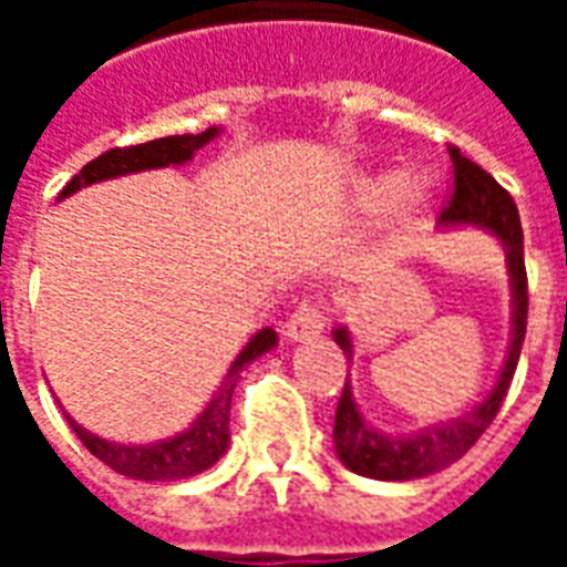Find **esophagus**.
I'll list each match as a JSON object with an SVG mask.
<instances>
[{
	"label": "esophagus",
	"mask_w": 567,
	"mask_h": 567,
	"mask_svg": "<svg viewBox=\"0 0 567 567\" xmlns=\"http://www.w3.org/2000/svg\"><path fill=\"white\" fill-rule=\"evenodd\" d=\"M324 324H328V316H324V307H321V297H309L288 316L285 337L288 340H309V337L324 331Z\"/></svg>",
	"instance_id": "obj_1"
}]
</instances>
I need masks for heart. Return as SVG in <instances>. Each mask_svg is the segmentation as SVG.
<instances>
[{"label": "heart", "instance_id": "heart-1", "mask_svg": "<svg viewBox=\"0 0 567 567\" xmlns=\"http://www.w3.org/2000/svg\"><path fill=\"white\" fill-rule=\"evenodd\" d=\"M368 190L377 203L401 197V194H404L406 199H419L425 194V182H404V178H398V175H382V178H377Z\"/></svg>", "mask_w": 567, "mask_h": 567}]
</instances>
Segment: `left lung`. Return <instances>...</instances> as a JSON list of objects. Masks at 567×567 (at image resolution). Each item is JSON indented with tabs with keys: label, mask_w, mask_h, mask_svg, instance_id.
<instances>
[{
	"label": "left lung",
	"mask_w": 567,
	"mask_h": 567,
	"mask_svg": "<svg viewBox=\"0 0 567 567\" xmlns=\"http://www.w3.org/2000/svg\"><path fill=\"white\" fill-rule=\"evenodd\" d=\"M452 161V194L450 203L440 212L443 224H480L488 227L498 236L507 251V267H511L513 282V340L501 380L495 392L488 394L474 413L455 419L443 427H427L416 437H385L377 434L373 427L361 419L349 389V380L337 404V419H333V446L340 462L370 480H416V476L434 474L440 467H446L455 458H462L464 452L483 437V431L492 425V419L498 416L501 404L507 398L516 361L523 352L525 321H528V276H525V255H523V224H519V209L513 197L492 175L467 161L462 151L450 145ZM333 340L343 346L346 352H352L349 333L340 328L333 331Z\"/></svg>",
	"instance_id": "8db88e82"
}]
</instances>
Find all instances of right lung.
<instances>
[{"mask_svg":"<svg viewBox=\"0 0 567 567\" xmlns=\"http://www.w3.org/2000/svg\"><path fill=\"white\" fill-rule=\"evenodd\" d=\"M218 130L209 127L203 133H185V136H166V140H151L142 145H127V148H112L91 161L79 175H72L60 197H69L81 187L103 182V178H115V175L142 173V169H157V166H169V163H185L194 157V151L203 148L206 142L215 140ZM276 346V331L264 328L251 337V343L236 355V361L227 370V377L218 385V392L209 401V406L197 416V422L187 427L185 434L173 440H161V443H148V446H124V443H109V440L96 437L91 431H84L69 419L72 431L87 450L105 462L117 474H127L133 480H185L199 471H206L218 462L227 450L230 440V394L236 389V380L246 368L248 361L264 355L267 349Z\"/></svg>","mask_w":567,"mask_h":567,"instance_id":"right-lung-1","label":"right lung"}]
</instances>
